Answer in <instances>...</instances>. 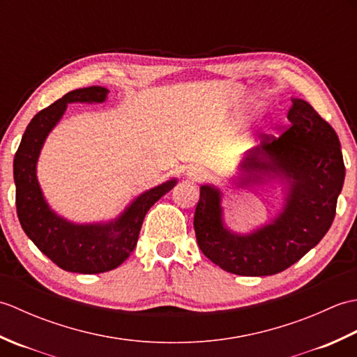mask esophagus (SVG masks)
Listing matches in <instances>:
<instances>
[{
	"label": "esophagus",
	"instance_id": "1",
	"mask_svg": "<svg viewBox=\"0 0 357 357\" xmlns=\"http://www.w3.org/2000/svg\"><path fill=\"white\" fill-rule=\"evenodd\" d=\"M185 176H187V179L195 181V183H201V181L206 179L207 174H206V170H204L202 167L192 165V167H188V169H187Z\"/></svg>",
	"mask_w": 357,
	"mask_h": 357
}]
</instances>
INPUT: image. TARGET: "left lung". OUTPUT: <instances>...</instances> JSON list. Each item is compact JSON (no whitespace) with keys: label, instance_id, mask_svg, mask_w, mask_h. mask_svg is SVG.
<instances>
[{"label":"left lung","instance_id":"8db88e82","mask_svg":"<svg viewBox=\"0 0 357 357\" xmlns=\"http://www.w3.org/2000/svg\"><path fill=\"white\" fill-rule=\"evenodd\" d=\"M291 126L275 138L265 135L239 164V185L287 181L285 204L271 222L247 234L227 229L222 193L201 185L195 233L201 252L222 270L239 276L284 271L319 244L336 215L345 165L337 135L307 101L293 98Z\"/></svg>","mask_w":357,"mask_h":357}]
</instances>
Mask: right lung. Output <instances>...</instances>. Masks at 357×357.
<instances>
[{
    "label": "right lung",
    "mask_w": 357,
    "mask_h": 357,
    "mask_svg": "<svg viewBox=\"0 0 357 357\" xmlns=\"http://www.w3.org/2000/svg\"><path fill=\"white\" fill-rule=\"evenodd\" d=\"M109 90L100 86L66 93L30 121L13 159L17 215L22 230L59 268L82 275L119 267L136 247L149 208L176 185V179L141 193L115 221L75 224L53 211L44 199L36 178V162L47 135L63 118L70 102H104Z\"/></svg>",
    "instance_id": "1"
}]
</instances>
